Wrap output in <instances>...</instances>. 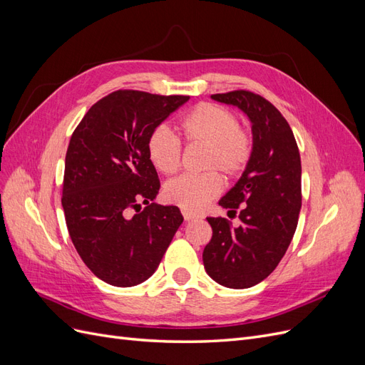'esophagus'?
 Wrapping results in <instances>:
<instances>
[{
	"mask_svg": "<svg viewBox=\"0 0 365 365\" xmlns=\"http://www.w3.org/2000/svg\"><path fill=\"white\" fill-rule=\"evenodd\" d=\"M182 216H184L185 220H193V219H200L201 217L197 213L189 212V210H182Z\"/></svg>",
	"mask_w": 365,
	"mask_h": 365,
	"instance_id": "obj_1",
	"label": "esophagus"
}]
</instances>
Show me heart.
<instances>
[{"label": "heart", "instance_id": "b5f03b06", "mask_svg": "<svg viewBox=\"0 0 365 365\" xmlns=\"http://www.w3.org/2000/svg\"><path fill=\"white\" fill-rule=\"evenodd\" d=\"M189 146H201L207 152L202 175H181L164 185V200L184 210L197 212L222 189V178H236L248 165L254 138L251 130L239 125L237 115L216 103H200L187 113L178 125ZM148 158L163 175H172L181 165V145L163 126L153 129L146 143Z\"/></svg>", "mask_w": 365, "mask_h": 365}]
</instances>
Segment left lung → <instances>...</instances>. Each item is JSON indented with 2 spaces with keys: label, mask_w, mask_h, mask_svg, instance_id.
I'll return each mask as SVG.
<instances>
[{
  "label": "left lung",
  "mask_w": 365,
  "mask_h": 365,
  "mask_svg": "<svg viewBox=\"0 0 365 365\" xmlns=\"http://www.w3.org/2000/svg\"><path fill=\"white\" fill-rule=\"evenodd\" d=\"M213 101L237 106L250 121L252 155L240 180L219 205L236 215L207 217L213 236L202 252L207 274L219 284L245 289L277 268L294 237L302 208V161L292 129L267 98L237 90L213 94Z\"/></svg>",
  "instance_id": "left-lung-1"
}]
</instances>
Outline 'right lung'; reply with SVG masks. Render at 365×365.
<instances>
[{
	"label": "right lung",
	"instance_id": "add662e5",
	"mask_svg": "<svg viewBox=\"0 0 365 365\" xmlns=\"http://www.w3.org/2000/svg\"><path fill=\"white\" fill-rule=\"evenodd\" d=\"M189 98L118 90L94 103L73 132L62 189L65 222L83 263L109 284L129 288L148 280L182 224L178 207L153 202L160 180L146 143Z\"/></svg>",
	"mask_w": 365,
	"mask_h": 365
}]
</instances>
